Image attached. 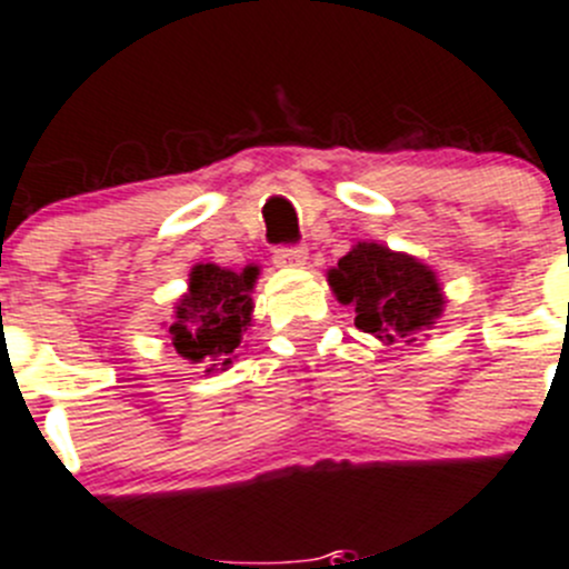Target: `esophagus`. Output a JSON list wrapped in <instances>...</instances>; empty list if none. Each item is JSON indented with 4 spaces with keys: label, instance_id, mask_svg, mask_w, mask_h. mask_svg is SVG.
I'll list each match as a JSON object with an SVG mask.
<instances>
[{
    "label": "esophagus",
    "instance_id": "1",
    "mask_svg": "<svg viewBox=\"0 0 569 569\" xmlns=\"http://www.w3.org/2000/svg\"><path fill=\"white\" fill-rule=\"evenodd\" d=\"M306 260H309V249L306 247H278L274 249V263H278V267L300 269V267H306Z\"/></svg>",
    "mask_w": 569,
    "mask_h": 569
}]
</instances>
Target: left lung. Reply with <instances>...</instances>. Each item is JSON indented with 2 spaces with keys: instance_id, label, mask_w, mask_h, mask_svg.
I'll list each match as a JSON object with an SVG mask.
<instances>
[{
  "instance_id": "obj_1",
  "label": "left lung",
  "mask_w": 569,
  "mask_h": 569,
  "mask_svg": "<svg viewBox=\"0 0 569 569\" xmlns=\"http://www.w3.org/2000/svg\"><path fill=\"white\" fill-rule=\"evenodd\" d=\"M328 286L339 302L353 306L359 331L387 345L416 342V333L432 328L446 302L432 269L373 241H359L339 258L328 272Z\"/></svg>"
}]
</instances>
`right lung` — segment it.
Instances as JSON below:
<instances>
[{
  "instance_id": "add662e5",
  "label": "right lung",
  "mask_w": 569,
  "mask_h": 569,
  "mask_svg": "<svg viewBox=\"0 0 569 569\" xmlns=\"http://www.w3.org/2000/svg\"><path fill=\"white\" fill-rule=\"evenodd\" d=\"M258 267L243 272L199 263L190 272L188 295L177 302V320L168 328L179 357L204 365V373L227 370L252 322V289Z\"/></svg>"
}]
</instances>
